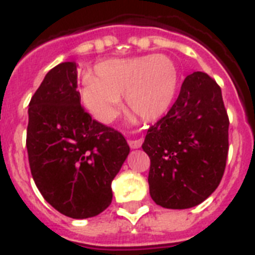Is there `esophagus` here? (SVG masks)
Segmentation results:
<instances>
[{
    "instance_id": "1",
    "label": "esophagus",
    "mask_w": 255,
    "mask_h": 255,
    "mask_svg": "<svg viewBox=\"0 0 255 255\" xmlns=\"http://www.w3.org/2000/svg\"><path fill=\"white\" fill-rule=\"evenodd\" d=\"M141 143H143V139H130L129 140V145L131 149H138V148L141 147Z\"/></svg>"
}]
</instances>
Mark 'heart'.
<instances>
[{"label":"heart","instance_id":"obj_1","mask_svg":"<svg viewBox=\"0 0 255 255\" xmlns=\"http://www.w3.org/2000/svg\"><path fill=\"white\" fill-rule=\"evenodd\" d=\"M177 85L179 71L167 56L110 58L94 66V76H85L80 102L98 123L111 124L123 110L125 96L130 111L153 121L167 112Z\"/></svg>","mask_w":255,"mask_h":255}]
</instances>
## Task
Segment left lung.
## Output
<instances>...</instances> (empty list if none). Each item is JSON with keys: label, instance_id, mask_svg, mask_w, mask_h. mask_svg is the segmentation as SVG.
Listing matches in <instances>:
<instances>
[{"label": "left lung", "instance_id": "left-lung-1", "mask_svg": "<svg viewBox=\"0 0 255 255\" xmlns=\"http://www.w3.org/2000/svg\"><path fill=\"white\" fill-rule=\"evenodd\" d=\"M149 194L155 204L186 209L220 185L229 152V117L217 83L206 73L185 78L170 111L148 129Z\"/></svg>", "mask_w": 255, "mask_h": 255}]
</instances>
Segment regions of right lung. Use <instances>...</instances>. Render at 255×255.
<instances>
[{
	"instance_id": "obj_1",
	"label": "right lung",
	"mask_w": 255,
	"mask_h": 255,
	"mask_svg": "<svg viewBox=\"0 0 255 255\" xmlns=\"http://www.w3.org/2000/svg\"><path fill=\"white\" fill-rule=\"evenodd\" d=\"M78 65L49 70L29 103L26 149L31 176L56 211L83 220L105 211L130 148L123 134L92 120L80 105Z\"/></svg>"
}]
</instances>
